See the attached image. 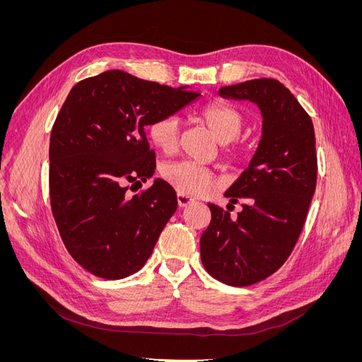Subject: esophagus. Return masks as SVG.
<instances>
[{
  "mask_svg": "<svg viewBox=\"0 0 362 362\" xmlns=\"http://www.w3.org/2000/svg\"><path fill=\"white\" fill-rule=\"evenodd\" d=\"M177 198H178V205H180V206H182V208L194 202V199H193V198H190V196H187V194H182V193H178Z\"/></svg>",
  "mask_w": 362,
  "mask_h": 362,
  "instance_id": "esophagus-1",
  "label": "esophagus"
}]
</instances>
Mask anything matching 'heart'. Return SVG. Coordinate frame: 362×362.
<instances>
[{
    "label": "heart",
    "mask_w": 362,
    "mask_h": 362,
    "mask_svg": "<svg viewBox=\"0 0 362 362\" xmlns=\"http://www.w3.org/2000/svg\"><path fill=\"white\" fill-rule=\"evenodd\" d=\"M199 119L211 131L218 144L234 141L246 125V116L237 107L226 103H210L201 108ZM152 144L164 152H172L178 145L180 119L173 115L157 117L148 128ZM161 173L172 187L182 194H199L216 184L214 175L193 161L164 164Z\"/></svg>",
    "instance_id": "b5f03b06"
}]
</instances>
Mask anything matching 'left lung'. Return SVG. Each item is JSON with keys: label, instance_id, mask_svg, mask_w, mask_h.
<instances>
[{"label": "left lung", "instance_id": "1", "mask_svg": "<svg viewBox=\"0 0 362 362\" xmlns=\"http://www.w3.org/2000/svg\"><path fill=\"white\" fill-rule=\"evenodd\" d=\"M226 100L254 103L262 136L247 169L225 193L243 201L234 218L214 204L201 237V258L213 278L246 287L275 273L290 257L305 223L317 181L315 136L310 115L273 78L249 80L218 90Z\"/></svg>", "mask_w": 362, "mask_h": 362}]
</instances>
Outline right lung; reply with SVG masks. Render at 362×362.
<instances>
[{
	"mask_svg": "<svg viewBox=\"0 0 362 362\" xmlns=\"http://www.w3.org/2000/svg\"><path fill=\"white\" fill-rule=\"evenodd\" d=\"M198 98L189 86L173 89L119 69L72 87L51 131L49 196L64 246L92 275L122 279L151 257L177 211V193L156 178L128 198L127 182L156 172L145 128Z\"/></svg>",
	"mask_w": 362,
	"mask_h": 362,
	"instance_id": "add662e5",
	"label": "right lung"
}]
</instances>
